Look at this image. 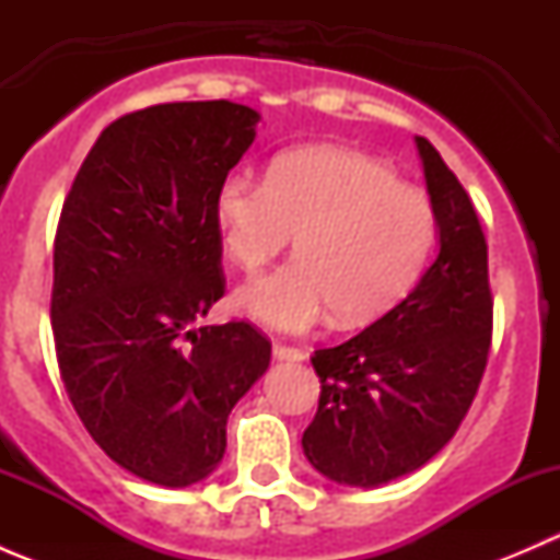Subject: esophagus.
Instances as JSON below:
<instances>
[{"instance_id":"1","label":"esophagus","mask_w":560,"mask_h":560,"mask_svg":"<svg viewBox=\"0 0 560 560\" xmlns=\"http://www.w3.org/2000/svg\"><path fill=\"white\" fill-rule=\"evenodd\" d=\"M273 358L287 360V363H301V360H306V352L298 347H287V343H273Z\"/></svg>"}]
</instances>
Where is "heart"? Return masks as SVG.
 Listing matches in <instances>:
<instances>
[{"label": "heart", "mask_w": 560, "mask_h": 560, "mask_svg": "<svg viewBox=\"0 0 560 560\" xmlns=\"http://www.w3.org/2000/svg\"><path fill=\"white\" fill-rule=\"evenodd\" d=\"M213 213L224 252L246 273L298 233V257L238 295L252 319L281 332L312 330L330 312L341 325L376 319L411 290L436 238L431 197L347 145L287 151L265 180L228 175Z\"/></svg>", "instance_id": "b5f03b06"}]
</instances>
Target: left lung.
<instances>
[{
  "mask_svg": "<svg viewBox=\"0 0 560 560\" xmlns=\"http://www.w3.org/2000/svg\"><path fill=\"white\" fill-rule=\"evenodd\" d=\"M415 143L436 211V259L382 319L312 358L322 393L303 453L349 488H380L425 466L455 436L488 365V244L442 154L425 138Z\"/></svg>",
  "mask_w": 560,
  "mask_h": 560,
  "instance_id": "8db88e82",
  "label": "left lung"
}]
</instances>
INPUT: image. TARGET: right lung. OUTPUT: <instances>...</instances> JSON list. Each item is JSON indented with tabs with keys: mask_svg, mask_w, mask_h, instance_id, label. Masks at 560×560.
<instances>
[{
	"mask_svg": "<svg viewBox=\"0 0 560 560\" xmlns=\"http://www.w3.org/2000/svg\"><path fill=\"white\" fill-rule=\"evenodd\" d=\"M257 124L230 100L116 118L61 208L50 298L61 382L105 455L162 488L211 477L230 411L270 365V341L246 322L200 325L224 295L213 197Z\"/></svg>",
	"mask_w": 560,
	"mask_h": 560,
	"instance_id": "obj_1",
	"label": "right lung"
}]
</instances>
